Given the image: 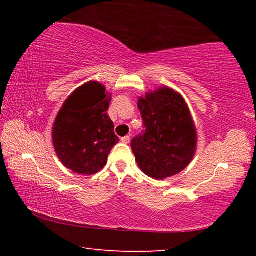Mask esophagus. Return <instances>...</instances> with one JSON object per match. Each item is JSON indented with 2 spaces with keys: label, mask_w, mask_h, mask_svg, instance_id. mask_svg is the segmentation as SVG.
I'll list each match as a JSON object with an SVG mask.
<instances>
[{
  "label": "esophagus",
  "mask_w": 256,
  "mask_h": 256,
  "mask_svg": "<svg viewBox=\"0 0 256 256\" xmlns=\"http://www.w3.org/2000/svg\"><path fill=\"white\" fill-rule=\"evenodd\" d=\"M130 140H131V138H130V136H123L122 138H120V141H122L123 144H130Z\"/></svg>",
  "instance_id": "esophagus-1"
}]
</instances>
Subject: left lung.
Segmentation results:
<instances>
[{
    "label": "left lung",
    "instance_id": "left-lung-1",
    "mask_svg": "<svg viewBox=\"0 0 256 256\" xmlns=\"http://www.w3.org/2000/svg\"><path fill=\"white\" fill-rule=\"evenodd\" d=\"M144 130L133 138L132 151L140 170L154 180L178 174L196 151V128L182 94L162 86L138 100Z\"/></svg>",
    "mask_w": 256,
    "mask_h": 256
}]
</instances>
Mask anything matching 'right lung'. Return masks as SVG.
<instances>
[{"mask_svg": "<svg viewBox=\"0 0 256 256\" xmlns=\"http://www.w3.org/2000/svg\"><path fill=\"white\" fill-rule=\"evenodd\" d=\"M112 94L97 81L76 89L64 102L53 125V144L60 162L72 172L92 175L102 170L118 144L107 114Z\"/></svg>", "mask_w": 256, "mask_h": 256, "instance_id": "obj_1", "label": "right lung"}]
</instances>
